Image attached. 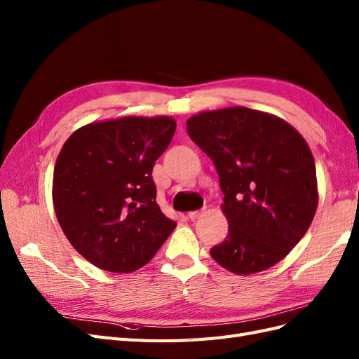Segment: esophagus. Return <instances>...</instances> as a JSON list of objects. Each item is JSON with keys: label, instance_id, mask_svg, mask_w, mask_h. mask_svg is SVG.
Returning <instances> with one entry per match:
<instances>
[{"label": "esophagus", "instance_id": "1", "mask_svg": "<svg viewBox=\"0 0 359 359\" xmlns=\"http://www.w3.org/2000/svg\"><path fill=\"white\" fill-rule=\"evenodd\" d=\"M202 214H203V211H191V212H189V219L190 220H198V219H201Z\"/></svg>", "mask_w": 359, "mask_h": 359}]
</instances>
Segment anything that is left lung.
Returning a JSON list of instances; mask_svg holds the SVG:
<instances>
[{
  "mask_svg": "<svg viewBox=\"0 0 359 359\" xmlns=\"http://www.w3.org/2000/svg\"><path fill=\"white\" fill-rule=\"evenodd\" d=\"M187 132L211 157L224 194L229 233L211 248L212 259L238 276L274 266L306 235L318 208L306 139L285 119L244 106L193 115Z\"/></svg>",
  "mask_w": 359,
  "mask_h": 359,
  "instance_id": "8db88e82",
  "label": "left lung"
}]
</instances>
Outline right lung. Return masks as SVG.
Instances as JSON below:
<instances>
[{"label":"right lung","mask_w":359,"mask_h":359,"mask_svg":"<svg viewBox=\"0 0 359 359\" xmlns=\"http://www.w3.org/2000/svg\"><path fill=\"white\" fill-rule=\"evenodd\" d=\"M170 116L86 124L62 145L52 201L76 252L109 273L147 265L177 223L156 202L153 168L175 133Z\"/></svg>","instance_id":"1"}]
</instances>
